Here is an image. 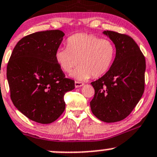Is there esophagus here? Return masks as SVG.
Segmentation results:
<instances>
[{
	"mask_svg": "<svg viewBox=\"0 0 157 157\" xmlns=\"http://www.w3.org/2000/svg\"><path fill=\"white\" fill-rule=\"evenodd\" d=\"M74 84H75V87H76V88H78V87H80V86H83V85H84V83H82V82L75 81V83H74Z\"/></svg>",
	"mask_w": 157,
	"mask_h": 157,
	"instance_id": "obj_1",
	"label": "esophagus"
}]
</instances>
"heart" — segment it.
I'll use <instances>...</instances> for the list:
<instances>
[{
	"instance_id": "heart-1",
	"label": "heart",
	"mask_w": 157,
	"mask_h": 157,
	"mask_svg": "<svg viewBox=\"0 0 157 157\" xmlns=\"http://www.w3.org/2000/svg\"><path fill=\"white\" fill-rule=\"evenodd\" d=\"M115 55V45L108 39H101L93 35L79 33L67 39V47L58 48L55 59L61 69L73 72L78 80H87L90 77H99L110 69Z\"/></svg>"
}]
</instances>
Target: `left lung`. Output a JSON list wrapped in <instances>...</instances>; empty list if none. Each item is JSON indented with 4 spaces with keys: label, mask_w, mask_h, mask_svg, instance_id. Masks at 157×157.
<instances>
[{
    "label": "left lung",
    "mask_w": 157,
    "mask_h": 157,
    "mask_svg": "<svg viewBox=\"0 0 157 157\" xmlns=\"http://www.w3.org/2000/svg\"><path fill=\"white\" fill-rule=\"evenodd\" d=\"M103 34L115 44L116 54L110 69L91 83L95 94L90 108L96 118L112 123L128 116L143 96L146 61L129 36L109 30Z\"/></svg>",
    "instance_id": "left-lung-1"
}]
</instances>
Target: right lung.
I'll return each mask as SVG.
<instances>
[{
	"label": "right lung",
	"mask_w": 157,
	"mask_h": 157,
	"mask_svg": "<svg viewBox=\"0 0 157 157\" xmlns=\"http://www.w3.org/2000/svg\"><path fill=\"white\" fill-rule=\"evenodd\" d=\"M64 33L47 30L28 35L13 50L7 67L10 98L15 107L32 121L49 124L65 109L64 96L74 90L55 59Z\"/></svg>",
	"instance_id": "right-lung-1"
}]
</instances>
